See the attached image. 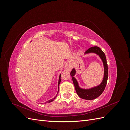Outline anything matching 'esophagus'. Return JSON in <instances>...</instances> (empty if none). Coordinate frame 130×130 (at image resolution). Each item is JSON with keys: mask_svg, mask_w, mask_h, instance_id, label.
Listing matches in <instances>:
<instances>
[{"mask_svg": "<svg viewBox=\"0 0 130 130\" xmlns=\"http://www.w3.org/2000/svg\"><path fill=\"white\" fill-rule=\"evenodd\" d=\"M72 67L71 64L69 63H67L64 66V70L66 71H68V72L70 71V70L72 69Z\"/></svg>", "mask_w": 130, "mask_h": 130, "instance_id": "1", "label": "esophagus"}]
</instances>
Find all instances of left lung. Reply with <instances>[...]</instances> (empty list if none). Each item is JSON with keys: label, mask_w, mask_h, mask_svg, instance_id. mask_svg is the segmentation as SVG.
<instances>
[{"label": "left lung", "mask_w": 130, "mask_h": 130, "mask_svg": "<svg viewBox=\"0 0 130 130\" xmlns=\"http://www.w3.org/2000/svg\"><path fill=\"white\" fill-rule=\"evenodd\" d=\"M91 53L95 54L99 56L101 60L103 62V64L104 66V73L103 79L99 85H98L96 86H94V87H90L89 88H82L79 86V84H78L77 80L75 77V75L76 73V70L75 68H74L72 69V72H70V76L72 77L73 84L74 85L75 88L77 95L82 99L89 100L96 99V98L99 97L103 93L106 87V84H107L108 73V66L105 53L98 46H93L88 49L87 50H86L84 54V55Z\"/></svg>", "instance_id": "8db88e82"}]
</instances>
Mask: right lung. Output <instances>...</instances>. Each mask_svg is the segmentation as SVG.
<instances>
[{
	"label": "right lung",
	"instance_id": "add662e5",
	"mask_svg": "<svg viewBox=\"0 0 130 130\" xmlns=\"http://www.w3.org/2000/svg\"><path fill=\"white\" fill-rule=\"evenodd\" d=\"M61 74H60V76H59V78H58V92H57V94H56V95H55V96L54 98H53V99H50V100H49L48 101H46V102H45V103H51V102L53 101H54L55 99H56V97H57V94H58V91H59V86H60V82H61Z\"/></svg>",
	"mask_w": 130,
	"mask_h": 130
}]
</instances>
